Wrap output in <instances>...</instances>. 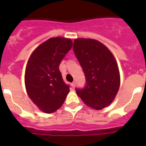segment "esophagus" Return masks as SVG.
Listing matches in <instances>:
<instances>
[{
	"mask_svg": "<svg viewBox=\"0 0 146 146\" xmlns=\"http://www.w3.org/2000/svg\"><path fill=\"white\" fill-rule=\"evenodd\" d=\"M71 86H72V88H73V89H74V88L76 87V82H72V83H71Z\"/></svg>",
	"mask_w": 146,
	"mask_h": 146,
	"instance_id": "1",
	"label": "esophagus"
}]
</instances>
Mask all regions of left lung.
Wrapping results in <instances>:
<instances>
[{"label":"left lung","mask_w":146,"mask_h":146,"mask_svg":"<svg viewBox=\"0 0 146 146\" xmlns=\"http://www.w3.org/2000/svg\"><path fill=\"white\" fill-rule=\"evenodd\" d=\"M73 51L86 76L82 89H76L85 104L101 110L114 99L120 87V73L115 58L105 45L97 40L77 38Z\"/></svg>","instance_id":"obj_1"}]
</instances>
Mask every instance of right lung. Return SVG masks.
I'll return each mask as SVG.
<instances>
[{
	"mask_svg": "<svg viewBox=\"0 0 146 146\" xmlns=\"http://www.w3.org/2000/svg\"><path fill=\"white\" fill-rule=\"evenodd\" d=\"M72 46L69 38H51L40 44L29 59L25 73L26 91L33 103L44 113L59 109L70 92L59 66Z\"/></svg>",
	"mask_w": 146,
	"mask_h": 146,
	"instance_id": "right-lung-1",
	"label": "right lung"
}]
</instances>
